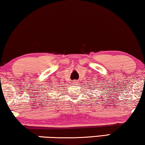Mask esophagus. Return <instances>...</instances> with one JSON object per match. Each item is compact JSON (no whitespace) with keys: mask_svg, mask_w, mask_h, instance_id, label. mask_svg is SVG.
Instances as JSON below:
<instances>
[{"mask_svg":"<svg viewBox=\"0 0 145 145\" xmlns=\"http://www.w3.org/2000/svg\"><path fill=\"white\" fill-rule=\"evenodd\" d=\"M78 83H79L78 80H75L73 81V84H78Z\"/></svg>","mask_w":145,"mask_h":145,"instance_id":"1","label":"esophagus"}]
</instances>
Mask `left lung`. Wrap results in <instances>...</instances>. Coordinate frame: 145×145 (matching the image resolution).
Here are the masks:
<instances>
[{
    "label": "left lung",
    "instance_id": "obj_1",
    "mask_svg": "<svg viewBox=\"0 0 145 145\" xmlns=\"http://www.w3.org/2000/svg\"><path fill=\"white\" fill-rule=\"evenodd\" d=\"M101 87H102V86H101Z\"/></svg>",
    "mask_w": 145,
    "mask_h": 145
}]
</instances>
